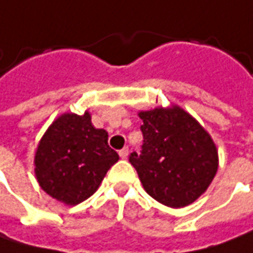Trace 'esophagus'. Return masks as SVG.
<instances>
[{"label":"esophagus","mask_w":253,"mask_h":253,"mask_svg":"<svg viewBox=\"0 0 253 253\" xmlns=\"http://www.w3.org/2000/svg\"><path fill=\"white\" fill-rule=\"evenodd\" d=\"M128 153H129V149H128V146L122 148L121 151H120V156H121V159H126V158H128Z\"/></svg>","instance_id":"1"}]
</instances>
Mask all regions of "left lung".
<instances>
[{"mask_svg":"<svg viewBox=\"0 0 253 253\" xmlns=\"http://www.w3.org/2000/svg\"><path fill=\"white\" fill-rule=\"evenodd\" d=\"M143 143L129 162L146 193L180 209L207 190L218 169V152L206 129L180 107L139 112Z\"/></svg>","mask_w":253,"mask_h":253,"instance_id":"obj_1","label":"left lung"}]
</instances>
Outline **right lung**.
Listing matches in <instances>:
<instances>
[{
	"mask_svg": "<svg viewBox=\"0 0 253 253\" xmlns=\"http://www.w3.org/2000/svg\"><path fill=\"white\" fill-rule=\"evenodd\" d=\"M118 159L108 145V133L92 126L88 112L63 114L39 142L35 174L50 197L76 206L95 193Z\"/></svg>",
	"mask_w": 253,
	"mask_h": 253,
	"instance_id": "add662e5",
	"label": "right lung"
}]
</instances>
